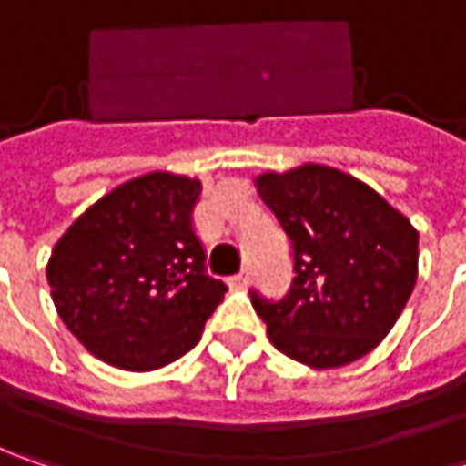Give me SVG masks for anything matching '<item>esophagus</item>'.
Listing matches in <instances>:
<instances>
[{
    "mask_svg": "<svg viewBox=\"0 0 466 466\" xmlns=\"http://www.w3.org/2000/svg\"><path fill=\"white\" fill-rule=\"evenodd\" d=\"M246 282H248V269H243L236 278H230V285H233V288H243Z\"/></svg>",
    "mask_w": 466,
    "mask_h": 466,
    "instance_id": "34e87169",
    "label": "esophagus"
}]
</instances>
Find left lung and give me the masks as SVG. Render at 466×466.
I'll return each instance as SVG.
<instances>
[{
	"instance_id": "8db88e82",
	"label": "left lung",
	"mask_w": 466,
	"mask_h": 466,
	"mask_svg": "<svg viewBox=\"0 0 466 466\" xmlns=\"http://www.w3.org/2000/svg\"><path fill=\"white\" fill-rule=\"evenodd\" d=\"M293 246L282 300L251 293L272 345L303 366L339 368L397 324L418 279V230L381 194L342 170L306 163L257 176Z\"/></svg>"
}]
</instances>
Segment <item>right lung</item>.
<instances>
[{
  "mask_svg": "<svg viewBox=\"0 0 466 466\" xmlns=\"http://www.w3.org/2000/svg\"><path fill=\"white\" fill-rule=\"evenodd\" d=\"M202 184L155 170L87 207L46 267L54 306L87 352L124 370L187 355L225 296L207 275L191 212Z\"/></svg>",
  "mask_w": 466,
  "mask_h": 466,
  "instance_id": "right-lung-1",
  "label": "right lung"
}]
</instances>
